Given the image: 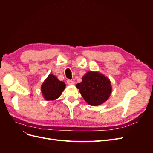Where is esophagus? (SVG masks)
<instances>
[{"label":"esophagus","instance_id":"34e87169","mask_svg":"<svg viewBox=\"0 0 153 153\" xmlns=\"http://www.w3.org/2000/svg\"><path fill=\"white\" fill-rule=\"evenodd\" d=\"M67 84L68 85H74V84H75V82L73 81V80H67Z\"/></svg>","mask_w":153,"mask_h":153}]
</instances>
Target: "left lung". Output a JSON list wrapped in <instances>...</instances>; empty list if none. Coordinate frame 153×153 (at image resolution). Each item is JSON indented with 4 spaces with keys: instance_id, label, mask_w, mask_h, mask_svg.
I'll use <instances>...</instances> for the list:
<instances>
[{
    "instance_id": "obj_1",
    "label": "left lung",
    "mask_w": 153,
    "mask_h": 153,
    "mask_svg": "<svg viewBox=\"0 0 153 153\" xmlns=\"http://www.w3.org/2000/svg\"><path fill=\"white\" fill-rule=\"evenodd\" d=\"M76 88L83 98L91 106H98L109 98L112 87L109 78L98 71H88L82 76V80Z\"/></svg>"
}]
</instances>
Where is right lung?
Wrapping results in <instances>:
<instances>
[{
  "mask_svg": "<svg viewBox=\"0 0 153 153\" xmlns=\"http://www.w3.org/2000/svg\"><path fill=\"white\" fill-rule=\"evenodd\" d=\"M65 87V83L59 81L53 74H50L41 85V90L44 99L53 101L59 98Z\"/></svg>",
  "mask_w": 153,
  "mask_h": 153,
  "instance_id": "add662e5",
  "label": "right lung"
}]
</instances>
